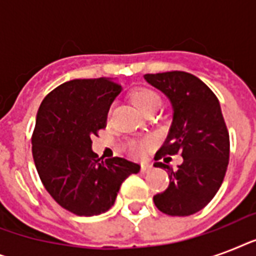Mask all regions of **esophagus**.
<instances>
[{
	"label": "esophagus",
	"instance_id": "esophagus-1",
	"mask_svg": "<svg viewBox=\"0 0 256 256\" xmlns=\"http://www.w3.org/2000/svg\"><path fill=\"white\" fill-rule=\"evenodd\" d=\"M140 171H142V172H150V171H152V166L148 164H144L140 166Z\"/></svg>",
	"mask_w": 256,
	"mask_h": 256
}]
</instances>
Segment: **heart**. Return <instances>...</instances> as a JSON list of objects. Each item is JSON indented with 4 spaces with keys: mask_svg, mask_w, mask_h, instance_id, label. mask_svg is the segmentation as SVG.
Masks as SVG:
<instances>
[{
    "mask_svg": "<svg viewBox=\"0 0 256 256\" xmlns=\"http://www.w3.org/2000/svg\"><path fill=\"white\" fill-rule=\"evenodd\" d=\"M132 100L134 102L136 108H140L142 112H146L150 108H160V96L158 92H156L152 88H140L134 90L132 94ZM148 144H140V142H130L128 148L132 152V156H140L144 154V146Z\"/></svg>",
    "mask_w": 256,
    "mask_h": 256,
    "instance_id": "heart-1",
    "label": "heart"
}]
</instances>
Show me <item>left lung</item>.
Segmentation results:
<instances>
[{
  "mask_svg": "<svg viewBox=\"0 0 256 256\" xmlns=\"http://www.w3.org/2000/svg\"><path fill=\"white\" fill-rule=\"evenodd\" d=\"M148 84L170 100L172 124L156 160L180 152L178 170L168 168L170 184L154 195L158 210L171 216H187L200 211L218 192L230 158V138L218 98L206 84L184 72L144 74Z\"/></svg>",
  "mask_w": 256,
  "mask_h": 256,
  "instance_id": "8db88e82",
  "label": "left lung"
}]
</instances>
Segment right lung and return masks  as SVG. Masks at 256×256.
<instances>
[{
    "instance_id": "right-lung-1",
    "label": "right lung",
    "mask_w": 256,
    "mask_h": 256,
    "mask_svg": "<svg viewBox=\"0 0 256 256\" xmlns=\"http://www.w3.org/2000/svg\"><path fill=\"white\" fill-rule=\"evenodd\" d=\"M122 88L110 78L73 80L42 100L36 118L33 160L52 198L80 216L106 212L124 179L140 166L116 156L100 160L92 136L106 126L108 108Z\"/></svg>"
}]
</instances>
